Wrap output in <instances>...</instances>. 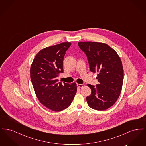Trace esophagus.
Segmentation results:
<instances>
[{
    "label": "esophagus",
    "instance_id": "1",
    "mask_svg": "<svg viewBox=\"0 0 146 146\" xmlns=\"http://www.w3.org/2000/svg\"><path fill=\"white\" fill-rule=\"evenodd\" d=\"M77 86L79 88H83L85 86V85L84 84H77Z\"/></svg>",
    "mask_w": 146,
    "mask_h": 146
}]
</instances>
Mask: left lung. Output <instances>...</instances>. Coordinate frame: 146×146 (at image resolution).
Returning a JSON list of instances; mask_svg holds the SVG:
<instances>
[{"label":"left lung","mask_w":146,"mask_h":146,"mask_svg":"<svg viewBox=\"0 0 146 146\" xmlns=\"http://www.w3.org/2000/svg\"><path fill=\"white\" fill-rule=\"evenodd\" d=\"M78 45L87 56L91 72L98 73L99 84H88L91 94L86 97L88 105L97 111H104L114 104L119 97L123 83L124 70L117 52L106 44L80 42Z\"/></svg>","instance_id":"obj_1"}]
</instances>
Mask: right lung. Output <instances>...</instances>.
<instances>
[{"label":"right lung","instance_id":"right-lung-1","mask_svg":"<svg viewBox=\"0 0 146 146\" xmlns=\"http://www.w3.org/2000/svg\"><path fill=\"white\" fill-rule=\"evenodd\" d=\"M71 42H62L42 49L35 56L30 76L35 95L49 110L60 111L70 106L77 91L76 83L58 82L63 72V61Z\"/></svg>","mask_w":146,"mask_h":146}]
</instances>
